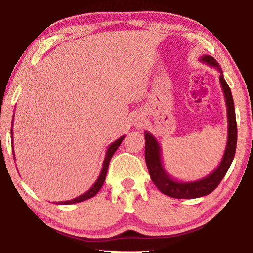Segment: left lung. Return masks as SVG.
Returning a JSON list of instances; mask_svg holds the SVG:
<instances>
[{"instance_id": "1", "label": "left lung", "mask_w": 253, "mask_h": 253, "mask_svg": "<svg viewBox=\"0 0 253 253\" xmlns=\"http://www.w3.org/2000/svg\"><path fill=\"white\" fill-rule=\"evenodd\" d=\"M200 61L215 68L220 72V84L224 93L226 115H228V140H226L223 157H222L219 166L211 174L198 179V181L182 182L173 178L166 172L162 162V147L160 143L151 132L145 131V161H146L152 181L162 193L175 199L201 198V196L208 195L215 190L228 172L234 158L235 148H237V121H235L234 104L231 89L226 84L223 72L215 59L211 55H202L200 57Z\"/></svg>"}]
</instances>
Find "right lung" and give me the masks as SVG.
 <instances>
[{
    "label": "right lung",
    "instance_id": "add662e5",
    "mask_svg": "<svg viewBox=\"0 0 253 253\" xmlns=\"http://www.w3.org/2000/svg\"><path fill=\"white\" fill-rule=\"evenodd\" d=\"M13 118H14V116H13ZM12 121H13V119H12ZM12 128H13V122H12V126H11V139H12L11 142H12V144H13V131H12L13 129H12ZM124 138H125V135L122 136V137H119L118 139L115 140L114 143H111L109 146H108V148H107L106 155H105V160H104V163H102V168H101V172L99 174V176H98L95 184H93V185L90 188H89V190L85 192V193L81 194L79 196H77V198L72 199V200H69V201H63V202H58L57 204H75V203L83 202V201H85V200L92 198V196H95L98 193V192H99V190H100L101 186H102V184H104V182H105V178H106V175H107V170H108V166H109V162L111 160V157H113L115 152L117 151V148L119 147V145L122 144ZM13 153H14V149H13ZM13 156H14V154H13Z\"/></svg>",
    "mask_w": 253,
    "mask_h": 253
}]
</instances>
